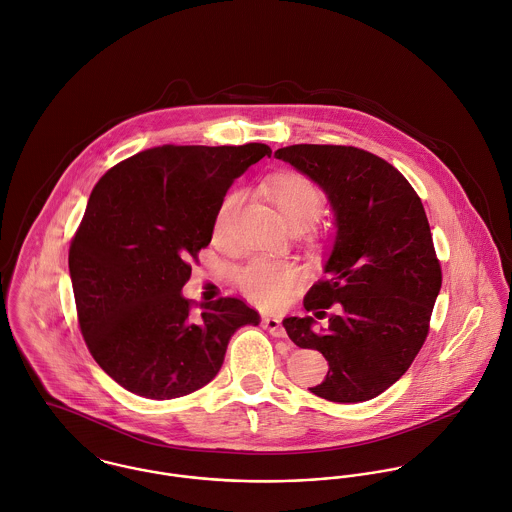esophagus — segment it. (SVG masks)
Returning a JSON list of instances; mask_svg holds the SVG:
<instances>
[{"label": "esophagus", "mask_w": 512, "mask_h": 512, "mask_svg": "<svg viewBox=\"0 0 512 512\" xmlns=\"http://www.w3.org/2000/svg\"><path fill=\"white\" fill-rule=\"evenodd\" d=\"M263 328H267L275 338H285L287 336V332L281 324V318H277V316H263Z\"/></svg>", "instance_id": "obj_1"}]
</instances>
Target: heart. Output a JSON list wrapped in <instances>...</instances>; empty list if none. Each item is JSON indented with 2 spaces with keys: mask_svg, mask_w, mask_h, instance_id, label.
I'll use <instances>...</instances> for the list:
<instances>
[{
  "mask_svg": "<svg viewBox=\"0 0 512 512\" xmlns=\"http://www.w3.org/2000/svg\"><path fill=\"white\" fill-rule=\"evenodd\" d=\"M267 196L291 227H310L324 211L322 190L303 174L285 172L267 182ZM241 192H227L213 215V241L225 243L235 211L241 205ZM299 281V269L293 263L257 257L249 261L237 275L243 293L261 307L281 305Z\"/></svg>",
  "mask_w": 512,
  "mask_h": 512,
  "instance_id": "heart-1",
  "label": "heart"
}]
</instances>
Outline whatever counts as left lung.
<instances>
[{"label":"left lung","instance_id":"1","mask_svg":"<svg viewBox=\"0 0 512 512\" xmlns=\"http://www.w3.org/2000/svg\"><path fill=\"white\" fill-rule=\"evenodd\" d=\"M275 158L322 188L336 223L326 277L303 303L312 316L283 320L297 346L328 362L324 382L308 390L338 404L372 400L408 372L441 289L425 209L408 180L366 150L295 144ZM328 307L329 326L316 331L313 318Z\"/></svg>","mask_w":512,"mask_h":512}]
</instances>
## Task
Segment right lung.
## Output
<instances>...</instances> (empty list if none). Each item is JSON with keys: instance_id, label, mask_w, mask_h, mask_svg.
<instances>
[{"instance_id": "add662e5", "label": "right lung", "mask_w": 512, "mask_h": 512, "mask_svg": "<svg viewBox=\"0 0 512 512\" xmlns=\"http://www.w3.org/2000/svg\"><path fill=\"white\" fill-rule=\"evenodd\" d=\"M267 144L158 146L110 168L95 186L69 249L85 342L104 372L148 400L209 384L233 332L259 312L225 297L192 314L182 295L213 235L221 198Z\"/></svg>"}]
</instances>
